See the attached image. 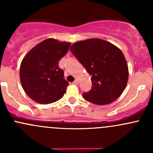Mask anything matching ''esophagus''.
Segmentation results:
<instances>
[{
    "label": "esophagus",
    "instance_id": "obj_1",
    "mask_svg": "<svg viewBox=\"0 0 153 153\" xmlns=\"http://www.w3.org/2000/svg\"><path fill=\"white\" fill-rule=\"evenodd\" d=\"M72 84H75V85H78V80H75V81H74V82L73 83H72Z\"/></svg>",
    "mask_w": 153,
    "mask_h": 153
}]
</instances>
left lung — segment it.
Instances as JSON below:
<instances>
[{
  "label": "left lung",
  "mask_w": 153,
  "mask_h": 153,
  "mask_svg": "<svg viewBox=\"0 0 153 153\" xmlns=\"http://www.w3.org/2000/svg\"><path fill=\"white\" fill-rule=\"evenodd\" d=\"M70 50L92 75V89L83 94L84 99L105 105L121 96L129 76L127 63L121 49L104 40L91 38L75 42Z\"/></svg>",
  "instance_id": "left-lung-1"
}]
</instances>
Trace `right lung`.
I'll return each mask as SVG.
<instances>
[{
    "instance_id": "obj_1",
    "label": "right lung",
    "mask_w": 153,
    "mask_h": 153,
    "mask_svg": "<svg viewBox=\"0 0 153 153\" xmlns=\"http://www.w3.org/2000/svg\"><path fill=\"white\" fill-rule=\"evenodd\" d=\"M69 42L53 38L46 39L26 55L20 67V79L27 95L41 104L61 99L69 83L64 78V71L58 66L67 54Z\"/></svg>"
}]
</instances>
